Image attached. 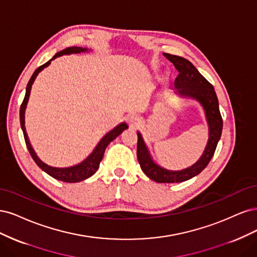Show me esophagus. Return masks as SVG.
Here are the masks:
<instances>
[{
  "instance_id": "esophagus-1",
  "label": "esophagus",
  "mask_w": 257,
  "mask_h": 257,
  "mask_svg": "<svg viewBox=\"0 0 257 257\" xmlns=\"http://www.w3.org/2000/svg\"><path fill=\"white\" fill-rule=\"evenodd\" d=\"M127 120H128V123L131 128H137L140 126V123H141V117L137 114L129 115V116L127 117Z\"/></svg>"
}]
</instances>
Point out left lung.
Listing matches in <instances>:
<instances>
[{"label":"left lung","instance_id":"8db88e82","mask_svg":"<svg viewBox=\"0 0 257 257\" xmlns=\"http://www.w3.org/2000/svg\"><path fill=\"white\" fill-rule=\"evenodd\" d=\"M163 55L174 64L179 72L175 82H174V86L176 89L175 93L180 97L194 99L203 106L207 125H208V142H207L205 151L200 157V159L191 167L180 171H171L157 164L154 161L140 131L137 132V155L141 169L145 173L146 176L156 183H183V181L198 175L211 160L221 138L223 120L219 110V101L213 86L198 72L193 64L181 56L169 53H163Z\"/></svg>","mask_w":257,"mask_h":257}]
</instances>
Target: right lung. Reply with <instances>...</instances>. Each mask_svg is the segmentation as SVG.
I'll list each match as a JSON object with an SVG mask.
<instances>
[{
    "mask_svg": "<svg viewBox=\"0 0 257 257\" xmlns=\"http://www.w3.org/2000/svg\"><path fill=\"white\" fill-rule=\"evenodd\" d=\"M88 49L87 48H82V47H69L66 48L64 50L57 52L50 61H48L46 64L41 65L40 67H38L33 76L31 77L29 83L27 85V92H26V96H24L23 102L20 106V123H21V129L23 131V136H24V140H26V144L28 150L32 156L33 160L36 162V164L38 167L43 170L44 172H46L48 175H50L51 177L64 181V183H79V181L85 180L87 178H89L90 176H93L94 174L97 172L99 164H100V161L103 158L104 155V151L106 146L109 145L114 139H116V137H118L123 130L128 129V125L126 122H120L119 125H117L115 128H113L111 131L107 132V134L99 141V143L96 145L95 150L92 152L86 159H84L82 162H80L79 164L72 165V167L69 168H54L51 167V165H48L47 163L41 161L38 156L36 155L35 151L33 150V147L30 143V140L27 134L26 130V109H27V104L29 101L30 98V94H31V89H32V85L34 83V81L36 79V77L38 76V73L44 70L46 67H48L49 65L51 64V61L55 60L56 57L62 56V55H68V54H73V53H82V52H87Z\"/></svg>",
    "mask_w": 257,
    "mask_h": 257,
    "instance_id": "right-lung-1",
    "label": "right lung"
}]
</instances>
